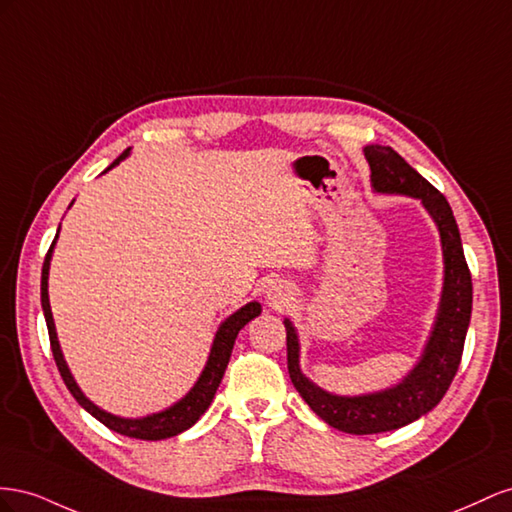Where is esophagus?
I'll list each match as a JSON object with an SVG mask.
<instances>
[{
    "label": "esophagus",
    "mask_w": 512,
    "mask_h": 512,
    "mask_svg": "<svg viewBox=\"0 0 512 512\" xmlns=\"http://www.w3.org/2000/svg\"><path fill=\"white\" fill-rule=\"evenodd\" d=\"M266 296L270 300V304L274 306H285L289 302V289L279 281V283H272L266 289Z\"/></svg>",
    "instance_id": "34e87169"
}]
</instances>
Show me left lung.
<instances>
[{
	"label": "left lung",
	"mask_w": 512,
	"mask_h": 512,
	"mask_svg": "<svg viewBox=\"0 0 512 512\" xmlns=\"http://www.w3.org/2000/svg\"><path fill=\"white\" fill-rule=\"evenodd\" d=\"M364 156L369 160L375 193L416 197L431 214L442 240L444 287L431 337L416 367L397 386L358 397L330 394L300 371L298 332L285 319L291 384L321 420L354 435L401 429L431 412L457 375L472 317V274L465 264L459 227L446 197L388 145H367Z\"/></svg>",
	"instance_id": "8db88e82"
}]
</instances>
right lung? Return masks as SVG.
<instances>
[{
  "label": "right lung",
  "instance_id": "right-lung-1",
  "mask_svg": "<svg viewBox=\"0 0 512 512\" xmlns=\"http://www.w3.org/2000/svg\"><path fill=\"white\" fill-rule=\"evenodd\" d=\"M130 154V148L122 152V156H118L113 163L105 169H113L115 165H120V160H124ZM60 233V229H57ZM57 233L55 240L51 242L49 253L45 257V264H42V279H40V302H42V311H45V319H47V328H49V341H51V352L55 358L57 369H60V375L64 379L66 388L70 390L72 397L77 399V403L83 407V410L90 412L96 420H100L102 425L109 427L111 431L126 435V437H137V440H167V437L178 435L186 429H191L195 422L201 418V414L208 410L218 384L225 375V369L229 364V356L233 343H236L238 332L248 324V321L255 319L261 313V304L259 302H248L244 304L242 309H238L233 315H229L221 328L216 330V337L210 349V356L206 362V369L201 371L199 379L195 382V386L188 390L186 397H182L178 403H173L167 410L158 412V414H150L143 418H122V416H113L105 410H100L98 405H94L90 399L85 397L81 392V388L77 386L75 377H72L68 364L64 360V354L60 349V341H57V332H55V324H53V313H51V304H49V266H51V255H53V246L57 242Z\"/></svg>",
  "mask_w": 512,
  "mask_h": 512
}]
</instances>
